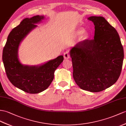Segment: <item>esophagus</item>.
<instances>
[{"instance_id": "obj_1", "label": "esophagus", "mask_w": 126, "mask_h": 126, "mask_svg": "<svg viewBox=\"0 0 126 126\" xmlns=\"http://www.w3.org/2000/svg\"><path fill=\"white\" fill-rule=\"evenodd\" d=\"M63 57L65 59H69V58H70V54L69 53V52L67 51H65V53H64V54H63Z\"/></svg>"}]
</instances>
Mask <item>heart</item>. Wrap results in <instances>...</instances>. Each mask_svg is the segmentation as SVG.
Masks as SVG:
<instances>
[{
  "instance_id": "obj_1",
  "label": "heart",
  "mask_w": 126,
  "mask_h": 126,
  "mask_svg": "<svg viewBox=\"0 0 126 126\" xmlns=\"http://www.w3.org/2000/svg\"><path fill=\"white\" fill-rule=\"evenodd\" d=\"M76 34H77L78 35H81L82 33V37L83 38H86L87 37V33L86 32H84V30L82 28H79L77 30H76Z\"/></svg>"
}]
</instances>
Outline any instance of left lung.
Masks as SVG:
<instances>
[{"mask_svg":"<svg viewBox=\"0 0 126 126\" xmlns=\"http://www.w3.org/2000/svg\"><path fill=\"white\" fill-rule=\"evenodd\" d=\"M94 25V39L79 42L70 51L74 81L84 90L102 91L117 81L124 53L119 35L104 17L88 19Z\"/></svg>","mask_w":126,"mask_h":126,"instance_id":"obj_1","label":"left lung"}]
</instances>
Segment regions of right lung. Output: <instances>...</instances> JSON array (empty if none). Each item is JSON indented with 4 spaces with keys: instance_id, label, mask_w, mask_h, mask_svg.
<instances>
[{
    "instance_id": "1",
    "label": "right lung",
    "mask_w": 126,
    "mask_h": 126,
    "mask_svg": "<svg viewBox=\"0 0 126 126\" xmlns=\"http://www.w3.org/2000/svg\"><path fill=\"white\" fill-rule=\"evenodd\" d=\"M44 19L43 15L26 18L9 34L3 49L2 61L9 80L15 87L29 94H38L46 90L54 79V73L63 60V56L37 66L23 65L18 59L20 43Z\"/></svg>"
}]
</instances>
